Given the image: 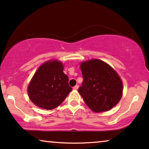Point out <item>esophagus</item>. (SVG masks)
<instances>
[{"label":"esophagus","instance_id":"esophagus-1","mask_svg":"<svg viewBox=\"0 0 149 149\" xmlns=\"http://www.w3.org/2000/svg\"><path fill=\"white\" fill-rule=\"evenodd\" d=\"M78 88H79L78 85H76L74 87H73V90H78Z\"/></svg>","mask_w":149,"mask_h":149}]
</instances>
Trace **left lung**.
<instances>
[{
  "label": "left lung",
  "mask_w": 149,
  "mask_h": 149,
  "mask_svg": "<svg viewBox=\"0 0 149 149\" xmlns=\"http://www.w3.org/2000/svg\"><path fill=\"white\" fill-rule=\"evenodd\" d=\"M84 82L78 92L94 112H104L115 107L123 93L122 79L105 61L92 59L81 62Z\"/></svg>",
  "instance_id": "left-lung-1"
}]
</instances>
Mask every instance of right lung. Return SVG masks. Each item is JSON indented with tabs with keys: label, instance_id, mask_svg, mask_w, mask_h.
Segmentation results:
<instances>
[{
	"label": "right lung",
	"instance_id": "1",
	"mask_svg": "<svg viewBox=\"0 0 149 149\" xmlns=\"http://www.w3.org/2000/svg\"><path fill=\"white\" fill-rule=\"evenodd\" d=\"M63 64L57 59L42 63L35 72L27 87L32 103L42 109L51 110L58 107L72 88L68 77L63 72Z\"/></svg>",
	"mask_w": 149,
	"mask_h": 149
}]
</instances>
